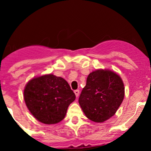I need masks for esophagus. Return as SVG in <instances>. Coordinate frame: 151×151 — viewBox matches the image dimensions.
<instances>
[{
	"label": "esophagus",
	"instance_id": "34e87169",
	"mask_svg": "<svg viewBox=\"0 0 151 151\" xmlns=\"http://www.w3.org/2000/svg\"><path fill=\"white\" fill-rule=\"evenodd\" d=\"M74 93H75L76 96L78 97L79 94H80V91H79V90H75V91H74Z\"/></svg>",
	"mask_w": 151,
	"mask_h": 151
}]
</instances>
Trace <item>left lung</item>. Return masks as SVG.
Masks as SVG:
<instances>
[{
  "label": "left lung",
  "instance_id": "obj_1",
  "mask_svg": "<svg viewBox=\"0 0 151 151\" xmlns=\"http://www.w3.org/2000/svg\"><path fill=\"white\" fill-rule=\"evenodd\" d=\"M124 98L119 75L109 70H96L88 76L79 103L88 118L102 123L113 116Z\"/></svg>",
  "mask_w": 151,
  "mask_h": 151
}]
</instances>
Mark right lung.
<instances>
[{
  "instance_id": "obj_1",
  "label": "right lung",
  "mask_w": 151,
  "mask_h": 151,
  "mask_svg": "<svg viewBox=\"0 0 151 151\" xmlns=\"http://www.w3.org/2000/svg\"><path fill=\"white\" fill-rule=\"evenodd\" d=\"M75 99V94L66 80L53 74L32 79L24 90V99L29 111L45 124L61 121Z\"/></svg>"
}]
</instances>
